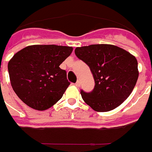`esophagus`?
<instances>
[{"label": "esophagus", "mask_w": 152, "mask_h": 152, "mask_svg": "<svg viewBox=\"0 0 152 152\" xmlns=\"http://www.w3.org/2000/svg\"><path fill=\"white\" fill-rule=\"evenodd\" d=\"M75 85H76V86H77V87H78V86H80V85H81V81H80V80H78V81L76 82V84H75Z\"/></svg>", "instance_id": "34e87169"}]
</instances>
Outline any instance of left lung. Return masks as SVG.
Wrapping results in <instances>:
<instances>
[{
	"mask_svg": "<svg viewBox=\"0 0 152 152\" xmlns=\"http://www.w3.org/2000/svg\"><path fill=\"white\" fill-rule=\"evenodd\" d=\"M75 54L89 66L95 81L92 92L81 91L87 105L97 112H107L127 99L139 76L138 62L134 55L113 45L77 47Z\"/></svg>",
	"mask_w": 152,
	"mask_h": 152,
	"instance_id": "1",
	"label": "left lung"
}]
</instances>
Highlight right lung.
Segmentation results:
<instances>
[{"label":"right lung","mask_w":152,"mask_h":152,"mask_svg":"<svg viewBox=\"0 0 152 152\" xmlns=\"http://www.w3.org/2000/svg\"><path fill=\"white\" fill-rule=\"evenodd\" d=\"M72 50L69 46L36 45L16 53L8 62V72L18 97L39 111L55 104L70 85L60 66Z\"/></svg>","instance_id":"1"}]
</instances>
